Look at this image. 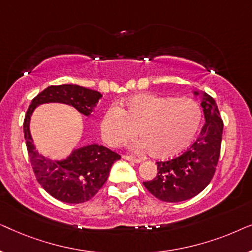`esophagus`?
<instances>
[{
	"label": "esophagus",
	"mask_w": 252,
	"mask_h": 252,
	"mask_svg": "<svg viewBox=\"0 0 252 252\" xmlns=\"http://www.w3.org/2000/svg\"><path fill=\"white\" fill-rule=\"evenodd\" d=\"M123 158H125V159L129 160V161H134V163H140V161H141V158L133 157V156H128V155H124Z\"/></svg>",
	"instance_id": "34e87169"
}]
</instances>
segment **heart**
I'll use <instances>...</instances> for the list:
<instances>
[{
    "mask_svg": "<svg viewBox=\"0 0 252 252\" xmlns=\"http://www.w3.org/2000/svg\"><path fill=\"white\" fill-rule=\"evenodd\" d=\"M124 108L113 105L101 122L102 136L118 147L139 132L143 137L137 149L150 150L158 158H168L184 150L201 126L202 109L195 99L173 98L155 94L132 96Z\"/></svg>",
    "mask_w": 252,
    "mask_h": 252,
    "instance_id": "b5f03b06",
    "label": "heart"
}]
</instances>
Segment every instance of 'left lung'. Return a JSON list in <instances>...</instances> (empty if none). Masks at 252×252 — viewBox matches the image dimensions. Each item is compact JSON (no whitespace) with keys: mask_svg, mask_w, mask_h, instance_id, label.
Listing matches in <instances>:
<instances>
[{"mask_svg":"<svg viewBox=\"0 0 252 252\" xmlns=\"http://www.w3.org/2000/svg\"><path fill=\"white\" fill-rule=\"evenodd\" d=\"M199 95L198 92H194ZM205 124L199 136L180 156L157 161L158 173L144 187L164 202H181L199 194L212 180L220 156L223 124L218 106L211 96L203 93Z\"/></svg>","mask_w":252,"mask_h":252,"instance_id":"8db88e82","label":"left lung"}]
</instances>
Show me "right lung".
I'll return each mask as SVG.
<instances>
[{
  "mask_svg": "<svg viewBox=\"0 0 252 252\" xmlns=\"http://www.w3.org/2000/svg\"><path fill=\"white\" fill-rule=\"evenodd\" d=\"M99 92L78 85L49 86L32 99L24 120V135L35 178L44 190L58 201L79 204L94 197L108 180L110 170L120 155L98 144L78 148L67 158L53 160L37 153L30 132L34 109L43 103H64L85 116H92Z\"/></svg>",
  "mask_w": 252,
  "mask_h": 252,
  "instance_id": "obj_1",
  "label": "right lung"
}]
</instances>
